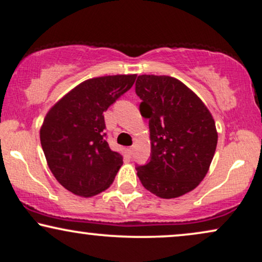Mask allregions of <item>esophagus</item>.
<instances>
[{
    "label": "esophagus",
    "instance_id": "obj_1",
    "mask_svg": "<svg viewBox=\"0 0 262 262\" xmlns=\"http://www.w3.org/2000/svg\"><path fill=\"white\" fill-rule=\"evenodd\" d=\"M126 151H127L128 156H132V153H134V147H128V148H126Z\"/></svg>",
    "mask_w": 262,
    "mask_h": 262
}]
</instances>
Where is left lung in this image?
<instances>
[{
	"mask_svg": "<svg viewBox=\"0 0 262 262\" xmlns=\"http://www.w3.org/2000/svg\"><path fill=\"white\" fill-rule=\"evenodd\" d=\"M136 93L150 131V160L136 167L138 179L160 198L186 194L202 182L214 158L217 132L211 113L175 77L140 75Z\"/></svg>",
	"mask_w": 262,
	"mask_h": 262,
	"instance_id": "obj_1",
	"label": "left lung"
}]
</instances>
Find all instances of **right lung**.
Returning a JSON list of instances; mask_svg holds the SVG:
<instances>
[{
  "mask_svg": "<svg viewBox=\"0 0 262 262\" xmlns=\"http://www.w3.org/2000/svg\"><path fill=\"white\" fill-rule=\"evenodd\" d=\"M134 75L93 77L59 99L45 116L41 146L48 167L64 188L92 196L112 185L122 157L105 140L104 113L131 89Z\"/></svg>",
  "mask_w": 262,
  "mask_h": 262,
  "instance_id": "1",
  "label": "right lung"
}]
</instances>
